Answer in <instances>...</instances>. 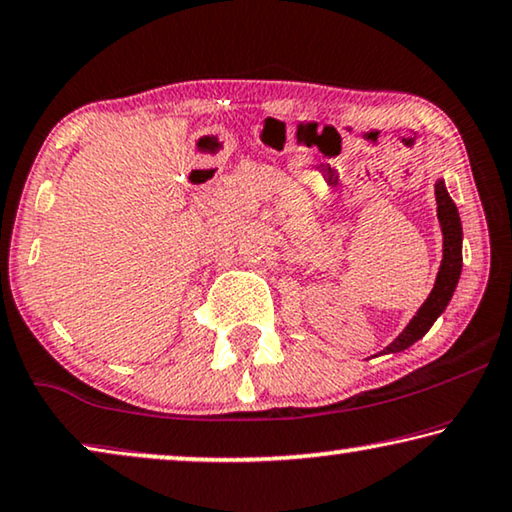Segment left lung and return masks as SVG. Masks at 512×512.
Wrapping results in <instances>:
<instances>
[{"label":"left lung","instance_id":"obj_1","mask_svg":"<svg viewBox=\"0 0 512 512\" xmlns=\"http://www.w3.org/2000/svg\"><path fill=\"white\" fill-rule=\"evenodd\" d=\"M436 204H438V225H441L443 234V259L441 266H438L434 287H431L429 297L424 299V304L417 308V313L410 318L406 329L394 338V341L383 350L387 352H401L413 345L415 341L427 334L431 325L441 318L445 308H448L452 294L457 290L459 276H462V220H459V211L455 201L448 194V187L445 181L436 183Z\"/></svg>","mask_w":512,"mask_h":512}]
</instances>
